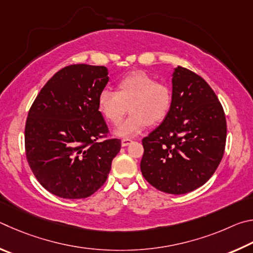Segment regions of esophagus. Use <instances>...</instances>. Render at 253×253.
<instances>
[{"label": "esophagus", "instance_id": "obj_1", "mask_svg": "<svg viewBox=\"0 0 253 253\" xmlns=\"http://www.w3.org/2000/svg\"><path fill=\"white\" fill-rule=\"evenodd\" d=\"M132 143V140L131 139H127V138H124L121 141V144L122 147H127V145H130Z\"/></svg>", "mask_w": 253, "mask_h": 253}]
</instances>
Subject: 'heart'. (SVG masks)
Here are the masks:
<instances>
[{
    "mask_svg": "<svg viewBox=\"0 0 253 253\" xmlns=\"http://www.w3.org/2000/svg\"><path fill=\"white\" fill-rule=\"evenodd\" d=\"M172 93L166 83L142 71H134L117 83V91L102 90L97 96V110L110 123L118 124L127 111L131 114L114 129V134L132 138L145 126L162 121L171 106Z\"/></svg>",
    "mask_w": 253,
    "mask_h": 253,
    "instance_id": "heart-1",
    "label": "heart"
}]
</instances>
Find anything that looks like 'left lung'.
<instances>
[{
	"label": "left lung",
	"instance_id": "1",
	"mask_svg": "<svg viewBox=\"0 0 253 253\" xmlns=\"http://www.w3.org/2000/svg\"><path fill=\"white\" fill-rule=\"evenodd\" d=\"M225 139V115L213 90L198 74L176 66L169 112L142 140L141 172L162 192H191L213 175Z\"/></svg>",
	"mask_w": 253,
	"mask_h": 253
}]
</instances>
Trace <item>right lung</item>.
<instances>
[{"label": "right lung", "instance_id": "right-lung-1", "mask_svg": "<svg viewBox=\"0 0 253 253\" xmlns=\"http://www.w3.org/2000/svg\"><path fill=\"white\" fill-rule=\"evenodd\" d=\"M108 74L105 66H65L48 80L29 111L26 159L42 187L56 197L92 196L104 184L121 149L119 139L97 141L109 131L97 110Z\"/></svg>", "mask_w": 253, "mask_h": 253}]
</instances>
